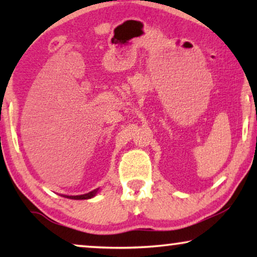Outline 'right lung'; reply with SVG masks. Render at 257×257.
Returning a JSON list of instances; mask_svg holds the SVG:
<instances>
[{
  "label": "right lung",
  "mask_w": 257,
  "mask_h": 257,
  "mask_svg": "<svg viewBox=\"0 0 257 257\" xmlns=\"http://www.w3.org/2000/svg\"><path fill=\"white\" fill-rule=\"evenodd\" d=\"M98 191H99V188L93 189L92 192H89V193H86V194H83V195H65V198H68V199H73V200H85V199H91V198H93V196L97 194Z\"/></svg>",
  "instance_id": "1"
}]
</instances>
